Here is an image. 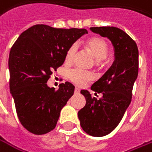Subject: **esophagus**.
Instances as JSON below:
<instances>
[{
	"label": "esophagus",
	"instance_id": "esophagus-1",
	"mask_svg": "<svg viewBox=\"0 0 152 152\" xmlns=\"http://www.w3.org/2000/svg\"><path fill=\"white\" fill-rule=\"evenodd\" d=\"M79 92H80V89L76 87V88H75V93H79Z\"/></svg>",
	"mask_w": 152,
	"mask_h": 152
}]
</instances>
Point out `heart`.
I'll use <instances>...</instances> for the list:
<instances>
[{
  "instance_id": "1",
  "label": "heart",
  "mask_w": 152,
  "mask_h": 152,
  "mask_svg": "<svg viewBox=\"0 0 152 152\" xmlns=\"http://www.w3.org/2000/svg\"><path fill=\"white\" fill-rule=\"evenodd\" d=\"M85 45L87 50L92 53L97 60L104 59L108 52V46L106 41L98 37H93L86 40ZM76 50L77 48L76 45H71L68 48L65 55L66 63H71L72 61ZM69 78L74 84L77 86H84L86 82L92 81L93 79V75L90 72H86L79 69H74L69 72Z\"/></svg>"
}]
</instances>
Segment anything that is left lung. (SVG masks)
I'll list each match as a JSON object with an SVG mask.
<instances>
[{"instance_id": "8db88e82", "label": "left lung", "mask_w": 152, "mask_h": 152, "mask_svg": "<svg viewBox=\"0 0 152 152\" xmlns=\"http://www.w3.org/2000/svg\"><path fill=\"white\" fill-rule=\"evenodd\" d=\"M90 30L107 38L114 50L112 66L91 87L95 95L102 93V97L97 99L88 91H81L86 98V105L78 112L81 128L92 136L102 137L118 126L131 102L138 76L139 51L136 43L118 28L96 27Z\"/></svg>"}]
</instances>
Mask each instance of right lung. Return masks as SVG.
<instances>
[{"instance_id":"add662e5","label":"right lung","mask_w":152,"mask_h":152,"mask_svg":"<svg viewBox=\"0 0 152 152\" xmlns=\"http://www.w3.org/2000/svg\"><path fill=\"white\" fill-rule=\"evenodd\" d=\"M86 34L84 28L37 24L22 33L12 45L8 61L10 91L19 120L29 132L44 134L55 128L75 86L66 81L55 90L47 81L63 65L68 48Z\"/></svg>"}]
</instances>
